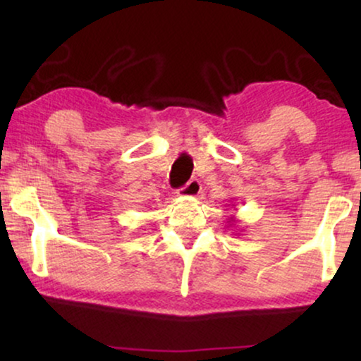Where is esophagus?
<instances>
[{
    "instance_id": "esophagus-1",
    "label": "esophagus",
    "mask_w": 361,
    "mask_h": 361,
    "mask_svg": "<svg viewBox=\"0 0 361 361\" xmlns=\"http://www.w3.org/2000/svg\"><path fill=\"white\" fill-rule=\"evenodd\" d=\"M200 190H202V185H200V182L197 180V179H192V180H189L187 182V184L182 187L180 189V195H185V197H197L200 194Z\"/></svg>"
}]
</instances>
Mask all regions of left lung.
Listing matches in <instances>:
<instances>
[{
    "instance_id": "1",
    "label": "left lung",
    "mask_w": 361,
    "mask_h": 361,
    "mask_svg": "<svg viewBox=\"0 0 361 361\" xmlns=\"http://www.w3.org/2000/svg\"><path fill=\"white\" fill-rule=\"evenodd\" d=\"M228 221H230V224H235V221H236V219H235V216H230V219H228ZM228 224V225H230Z\"/></svg>"
}]
</instances>
